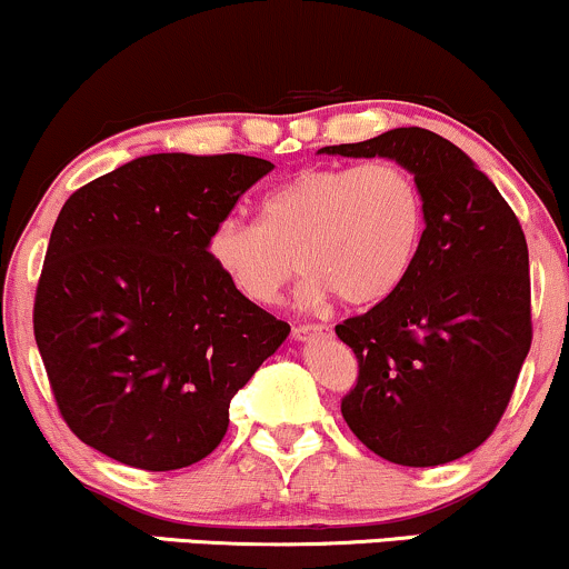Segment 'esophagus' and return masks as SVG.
Segmentation results:
<instances>
[{
	"instance_id": "34e87169",
	"label": "esophagus",
	"mask_w": 569,
	"mask_h": 569,
	"mask_svg": "<svg viewBox=\"0 0 569 569\" xmlns=\"http://www.w3.org/2000/svg\"><path fill=\"white\" fill-rule=\"evenodd\" d=\"M326 326H318V323H307V326H297V329L291 331L293 339H299V342H305V339H312V337H321L326 335Z\"/></svg>"
}]
</instances>
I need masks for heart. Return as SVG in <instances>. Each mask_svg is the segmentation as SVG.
Here are the masks:
<instances>
[{"mask_svg": "<svg viewBox=\"0 0 569 569\" xmlns=\"http://www.w3.org/2000/svg\"><path fill=\"white\" fill-rule=\"evenodd\" d=\"M415 179L390 160L310 168L272 189L259 221L224 219L208 238L217 270L253 305L278 302L299 267V299L345 305L390 297L411 270L422 234Z\"/></svg>", "mask_w": 569, "mask_h": 569, "instance_id": "b5f03b06", "label": "heart"}]
</instances>
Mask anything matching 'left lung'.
<instances>
[{
	"label": "left lung",
	"instance_id": "obj_1",
	"mask_svg": "<svg viewBox=\"0 0 569 569\" xmlns=\"http://www.w3.org/2000/svg\"><path fill=\"white\" fill-rule=\"evenodd\" d=\"M318 152L398 162L415 176L426 213L401 286L335 329L358 358L345 422L396 466L473 452L500 422L532 342L519 219L476 162L433 130L396 128Z\"/></svg>",
	"mask_w": 569,
	"mask_h": 569
}]
</instances>
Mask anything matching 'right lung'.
I'll return each instance as SVG.
<instances>
[{
  "instance_id": "right-lung-1",
  "label": "right lung",
  "mask_w": 569,
  "mask_h": 569,
  "mask_svg": "<svg viewBox=\"0 0 569 569\" xmlns=\"http://www.w3.org/2000/svg\"><path fill=\"white\" fill-rule=\"evenodd\" d=\"M248 154H143L58 213L34 337L67 426L141 471L211 455L230 401L289 337L227 283L208 238L272 171Z\"/></svg>"
}]
</instances>
